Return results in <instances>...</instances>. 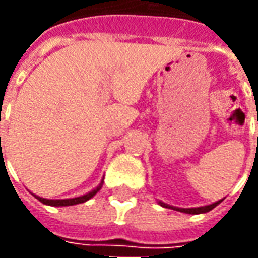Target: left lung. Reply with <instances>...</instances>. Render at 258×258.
I'll list each match as a JSON object with an SVG mask.
<instances>
[{
  "instance_id": "left-lung-1",
  "label": "left lung",
  "mask_w": 258,
  "mask_h": 258,
  "mask_svg": "<svg viewBox=\"0 0 258 258\" xmlns=\"http://www.w3.org/2000/svg\"><path fill=\"white\" fill-rule=\"evenodd\" d=\"M222 202L221 200H218L216 203H211L209 206H200V207H190V209H182V207H174V206L166 205V203H163V202H159V205L163 206V207H168V209H173V210L181 211V213H186V214H202V213H207V211L213 210L216 206H218Z\"/></svg>"
}]
</instances>
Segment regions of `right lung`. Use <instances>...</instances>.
Wrapping results in <instances>:
<instances>
[{"instance_id":"obj_1","label":"right lung","mask_w":258,"mask_h":258,"mask_svg":"<svg viewBox=\"0 0 258 258\" xmlns=\"http://www.w3.org/2000/svg\"><path fill=\"white\" fill-rule=\"evenodd\" d=\"M102 185H103V179L101 181V184L96 186L95 189H92L88 194L83 195V196H79V198H73V199H44V198H40V196H36L34 195V198L38 199L41 203L48 206H53V207H59V206H74V205H80V203H84L87 200H90L92 196H95L99 189L102 188Z\"/></svg>"}]
</instances>
